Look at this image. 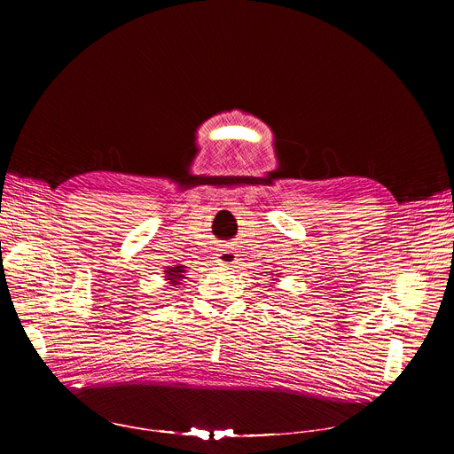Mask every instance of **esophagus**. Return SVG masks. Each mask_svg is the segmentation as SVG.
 I'll use <instances>...</instances> for the list:
<instances>
[{
	"label": "esophagus",
	"mask_w": 454,
	"mask_h": 454,
	"mask_svg": "<svg viewBox=\"0 0 454 454\" xmlns=\"http://www.w3.org/2000/svg\"><path fill=\"white\" fill-rule=\"evenodd\" d=\"M235 253H237V251H235L233 247H230V246H223V247L217 251L215 258H217V261H219L221 264L230 266V264H235V262H237V254H235Z\"/></svg>",
	"instance_id": "esophagus-1"
}]
</instances>
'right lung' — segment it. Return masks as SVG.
<instances>
[{"label":"right lung","mask_w":454,"mask_h":454,"mask_svg":"<svg viewBox=\"0 0 454 454\" xmlns=\"http://www.w3.org/2000/svg\"><path fill=\"white\" fill-rule=\"evenodd\" d=\"M183 273V268L181 266H177V268H174L172 271H168V275H170V280L174 282V284H177V280H179V277H183L181 275Z\"/></svg>","instance_id":"obj_1"}]
</instances>
